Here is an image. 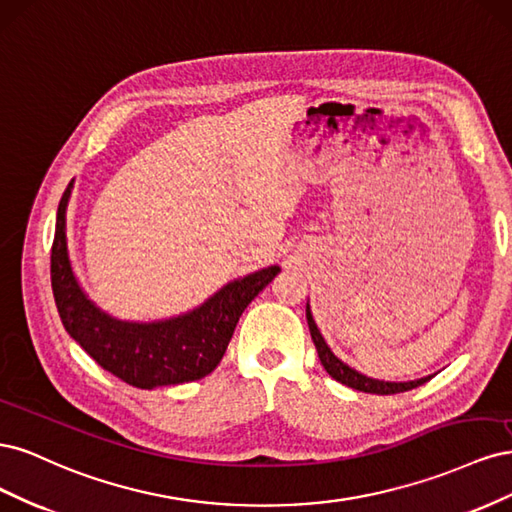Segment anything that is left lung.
Wrapping results in <instances>:
<instances>
[{"label": "left lung", "mask_w": 512, "mask_h": 512, "mask_svg": "<svg viewBox=\"0 0 512 512\" xmlns=\"http://www.w3.org/2000/svg\"><path fill=\"white\" fill-rule=\"evenodd\" d=\"M307 324H309V333H312V339H314V346L318 350V356H320V363L322 367L327 369V374L342 382L346 386H350V389H356V391H363V393H376V395H395V393H404V391H412L416 389V386L425 384L427 380H431V376L427 378H421V380H412V382H382V380H371L363 374H359V371H354L352 367H348L346 363H342L337 359V356L329 350L327 342H324L316 322L312 318V312H309V305H307Z\"/></svg>", "instance_id": "obj_1"}]
</instances>
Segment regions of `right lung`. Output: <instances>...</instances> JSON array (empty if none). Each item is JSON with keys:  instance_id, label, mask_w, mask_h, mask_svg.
I'll list each match as a JSON object with an SVG mask.
<instances>
[{"instance_id": "obj_1", "label": "right lung", "mask_w": 512, "mask_h": 512, "mask_svg": "<svg viewBox=\"0 0 512 512\" xmlns=\"http://www.w3.org/2000/svg\"><path fill=\"white\" fill-rule=\"evenodd\" d=\"M72 181L59 200L51 247V284L57 312L70 337L108 374L136 389L194 382L218 367L243 309L280 267L230 282L194 312L164 322H121L91 303L76 284L66 247V205Z\"/></svg>"}]
</instances>
